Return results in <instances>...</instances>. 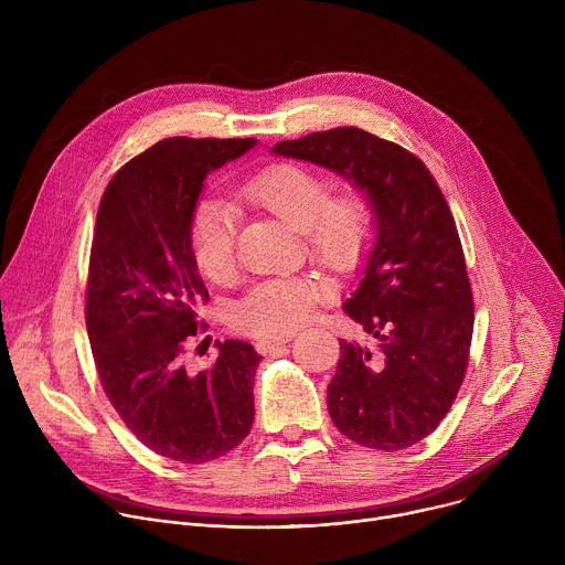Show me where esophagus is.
Returning a JSON list of instances; mask_svg holds the SVG:
<instances>
[{"label":"esophagus","instance_id":"34e87169","mask_svg":"<svg viewBox=\"0 0 565 565\" xmlns=\"http://www.w3.org/2000/svg\"><path fill=\"white\" fill-rule=\"evenodd\" d=\"M290 338L292 335H286V338H277V340H257L255 342V349L259 351V353H270V351H275L277 347H281V344H286V342H290Z\"/></svg>","mask_w":565,"mask_h":565}]
</instances>
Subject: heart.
<instances>
[{"label":"heart","mask_w":565,"mask_h":565,"mask_svg":"<svg viewBox=\"0 0 565 565\" xmlns=\"http://www.w3.org/2000/svg\"><path fill=\"white\" fill-rule=\"evenodd\" d=\"M333 179L310 166L281 160L241 188V199L301 232L308 255L335 273L355 270L375 236V207L366 192L333 194ZM236 214L232 205L201 201L190 221V248L199 270L216 284L236 268ZM331 286L317 277H273L255 284L230 308L232 327L257 338H286L301 327Z\"/></svg>","instance_id":"heart-1"}]
</instances>
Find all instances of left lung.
<instances>
[{
  "label": "left lung",
  "instance_id": "8db88e82",
  "mask_svg": "<svg viewBox=\"0 0 565 565\" xmlns=\"http://www.w3.org/2000/svg\"><path fill=\"white\" fill-rule=\"evenodd\" d=\"M273 151L351 179L375 207V246L344 310L380 349L340 340L329 414L362 447L407 449L449 414L469 362L473 297L451 210L416 153L358 127Z\"/></svg>",
  "mask_w": 565,
  "mask_h": 565
}]
</instances>
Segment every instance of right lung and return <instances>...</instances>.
<instances>
[{"label": "right lung", "mask_w": 565, "mask_h": 565, "mask_svg": "<svg viewBox=\"0 0 565 565\" xmlns=\"http://www.w3.org/2000/svg\"><path fill=\"white\" fill-rule=\"evenodd\" d=\"M255 145L160 140L114 174L98 207L85 317L103 388L145 447L188 465L225 456L255 420L262 355L253 344L216 342L210 369L185 366V342L199 333L196 308L210 299L190 248V221L205 177Z\"/></svg>", "instance_id": "add662e5"}]
</instances>
